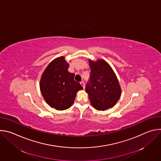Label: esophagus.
<instances>
[{
  "label": "esophagus",
  "instance_id": "34e87169",
  "mask_svg": "<svg viewBox=\"0 0 161 161\" xmlns=\"http://www.w3.org/2000/svg\"><path fill=\"white\" fill-rule=\"evenodd\" d=\"M80 84L82 85V86H83V88H85V83H84L83 81H81V82H80Z\"/></svg>",
  "mask_w": 161,
  "mask_h": 161
}]
</instances>
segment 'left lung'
<instances>
[{"label": "left lung", "mask_w": 161, "mask_h": 161, "mask_svg": "<svg viewBox=\"0 0 161 161\" xmlns=\"http://www.w3.org/2000/svg\"><path fill=\"white\" fill-rule=\"evenodd\" d=\"M91 71L85 91L94 108L104 111L112 108L120 99L121 89L117 78L104 60H89Z\"/></svg>", "instance_id": "obj_1"}]
</instances>
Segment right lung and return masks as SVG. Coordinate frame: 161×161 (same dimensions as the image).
<instances>
[{
	"mask_svg": "<svg viewBox=\"0 0 161 161\" xmlns=\"http://www.w3.org/2000/svg\"><path fill=\"white\" fill-rule=\"evenodd\" d=\"M69 64L64 57L53 60L46 68L40 81L43 98L52 108L64 110L72 106L76 92L83 89L75 80V74L69 72Z\"/></svg>",
	"mask_w": 161,
	"mask_h": 161,
	"instance_id": "1",
	"label": "right lung"
}]
</instances>
